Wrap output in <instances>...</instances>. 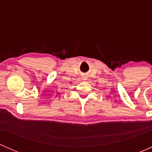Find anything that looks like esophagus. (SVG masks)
Instances as JSON below:
<instances>
[{
	"instance_id": "obj_1",
	"label": "esophagus",
	"mask_w": 152,
	"mask_h": 152,
	"mask_svg": "<svg viewBox=\"0 0 152 152\" xmlns=\"http://www.w3.org/2000/svg\"><path fill=\"white\" fill-rule=\"evenodd\" d=\"M84 80H86V78H84Z\"/></svg>"
}]
</instances>
